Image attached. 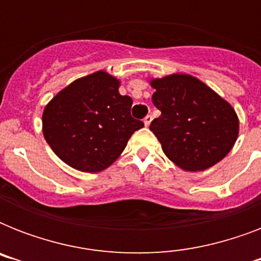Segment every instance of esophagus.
<instances>
[{
  "label": "esophagus",
  "instance_id": "obj_1",
  "mask_svg": "<svg viewBox=\"0 0 261 261\" xmlns=\"http://www.w3.org/2000/svg\"><path fill=\"white\" fill-rule=\"evenodd\" d=\"M151 119H153V118H151V115H147L146 118L143 119V123H145V126H149V124H150Z\"/></svg>",
  "mask_w": 261,
  "mask_h": 261
}]
</instances>
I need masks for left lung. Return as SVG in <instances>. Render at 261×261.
<instances>
[{
  "instance_id": "obj_1",
  "label": "left lung",
  "mask_w": 261,
  "mask_h": 261,
  "mask_svg": "<svg viewBox=\"0 0 261 261\" xmlns=\"http://www.w3.org/2000/svg\"><path fill=\"white\" fill-rule=\"evenodd\" d=\"M160 118L150 123L168 159L184 171H204L231 150L239 118L219 94L188 74L151 80Z\"/></svg>"
}]
</instances>
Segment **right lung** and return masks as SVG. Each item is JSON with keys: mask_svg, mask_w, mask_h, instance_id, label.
<instances>
[{"mask_svg": "<svg viewBox=\"0 0 261 261\" xmlns=\"http://www.w3.org/2000/svg\"><path fill=\"white\" fill-rule=\"evenodd\" d=\"M107 71L73 81L43 111V135L55 154L77 171H104L143 122L131 116L133 100Z\"/></svg>", "mask_w": 261, "mask_h": 261, "instance_id": "right-lung-1", "label": "right lung"}]
</instances>
